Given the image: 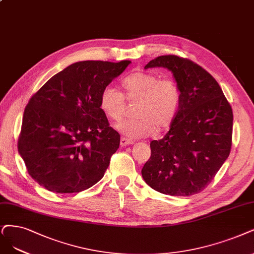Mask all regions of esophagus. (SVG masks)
I'll list each match as a JSON object with an SVG mask.
<instances>
[{
	"label": "esophagus",
	"mask_w": 254,
	"mask_h": 254,
	"mask_svg": "<svg viewBox=\"0 0 254 254\" xmlns=\"http://www.w3.org/2000/svg\"><path fill=\"white\" fill-rule=\"evenodd\" d=\"M133 143H134V141H133V140H130V139H127V138H125V137H122V138L120 139V145H121V146L132 145Z\"/></svg>",
	"instance_id": "34e87169"
}]
</instances>
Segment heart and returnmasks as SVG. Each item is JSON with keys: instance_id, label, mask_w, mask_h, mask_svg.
Wrapping results in <instances>:
<instances>
[{"instance_id": "heart-1", "label": "heart", "mask_w": 254, "mask_h": 254, "mask_svg": "<svg viewBox=\"0 0 254 254\" xmlns=\"http://www.w3.org/2000/svg\"><path fill=\"white\" fill-rule=\"evenodd\" d=\"M122 93L107 86L99 97V108L108 118L119 122L126 115L127 102L136 103V118L116 126L127 137L141 138L161 133L170 127L180 110L182 93L173 78L158 74L135 72L121 80Z\"/></svg>"}]
</instances>
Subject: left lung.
<instances>
[{"label":"left lung","instance_id":"1","mask_svg":"<svg viewBox=\"0 0 254 254\" xmlns=\"http://www.w3.org/2000/svg\"><path fill=\"white\" fill-rule=\"evenodd\" d=\"M170 70L182 93L178 115L167 134L151 142L143 180L153 190L170 195L202 191L230 154L232 109L211 75L193 62L162 55L144 69Z\"/></svg>","mask_w":254,"mask_h":254}]
</instances>
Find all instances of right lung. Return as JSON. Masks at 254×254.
Listing matches in <instances>:
<instances>
[{"label":"right lung","mask_w":254,"mask_h":254,"mask_svg":"<svg viewBox=\"0 0 254 254\" xmlns=\"http://www.w3.org/2000/svg\"><path fill=\"white\" fill-rule=\"evenodd\" d=\"M129 64L74 63L30 98L17 148L28 174L47 190L79 192L105 175L120 135L99 108L100 93Z\"/></svg>","instance_id":"1"}]
</instances>
